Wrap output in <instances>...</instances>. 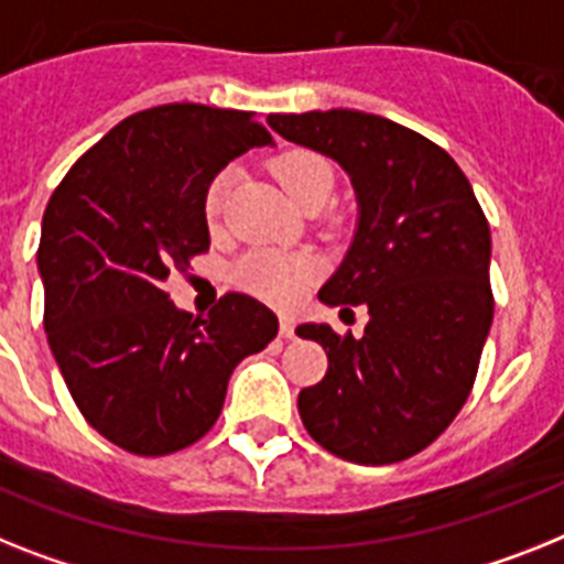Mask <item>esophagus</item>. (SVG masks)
I'll return each instance as SVG.
<instances>
[{"label":"esophagus","instance_id":"34e87169","mask_svg":"<svg viewBox=\"0 0 564 564\" xmlns=\"http://www.w3.org/2000/svg\"><path fill=\"white\" fill-rule=\"evenodd\" d=\"M281 338H295V321L281 315Z\"/></svg>","mask_w":564,"mask_h":564}]
</instances>
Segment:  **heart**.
<instances>
[{
	"instance_id": "obj_1",
	"label": "heart",
	"mask_w": 564,
	"mask_h": 564,
	"mask_svg": "<svg viewBox=\"0 0 564 564\" xmlns=\"http://www.w3.org/2000/svg\"><path fill=\"white\" fill-rule=\"evenodd\" d=\"M274 177L283 186V192L290 194L295 203H310L318 194L333 192L335 174L333 165L326 163L315 151H286L274 160ZM231 169L217 172L206 186L203 194V215L212 226L220 220L226 209V197L231 188ZM318 274V263L315 258L304 252H281V249H254V252L243 254L231 269V281L238 283L240 290L249 295L269 301V304L290 306L297 297L310 290V283Z\"/></svg>"
}]
</instances>
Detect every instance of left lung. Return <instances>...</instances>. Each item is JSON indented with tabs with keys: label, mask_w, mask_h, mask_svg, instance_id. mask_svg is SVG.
Segmentation results:
<instances>
[{
	"label": "left lung",
	"mask_w": 564,
	"mask_h": 564,
	"mask_svg": "<svg viewBox=\"0 0 564 564\" xmlns=\"http://www.w3.org/2000/svg\"><path fill=\"white\" fill-rule=\"evenodd\" d=\"M269 126L352 180L358 229L318 297L370 312L361 338L297 326L329 358L297 413L333 456L404 462L451 427L479 372L494 324L485 212L456 160L399 122L333 108L272 113Z\"/></svg>",
	"instance_id": "1"
}]
</instances>
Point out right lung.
Here are the masks:
<instances>
[{"label": "right lung", "mask_w": 564, "mask_h": 564, "mask_svg": "<svg viewBox=\"0 0 564 564\" xmlns=\"http://www.w3.org/2000/svg\"><path fill=\"white\" fill-rule=\"evenodd\" d=\"M269 143L252 111L158 106L113 126L51 194L36 252L51 352L85 421L134 456L209 433L231 370L278 335L274 312L243 292L206 318L165 292L209 252V180Z\"/></svg>", "instance_id": "right-lung-1"}]
</instances>
